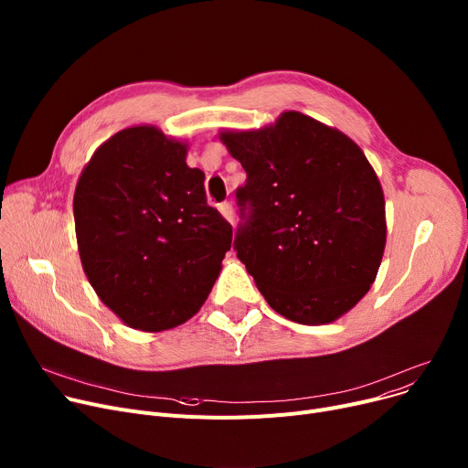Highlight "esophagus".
I'll return each instance as SVG.
<instances>
[{"mask_svg": "<svg viewBox=\"0 0 468 468\" xmlns=\"http://www.w3.org/2000/svg\"><path fill=\"white\" fill-rule=\"evenodd\" d=\"M218 211H221V215L227 218L229 223L234 221V209H232V206L229 202H223L221 206H218Z\"/></svg>", "mask_w": 468, "mask_h": 468, "instance_id": "1", "label": "esophagus"}]
</instances>
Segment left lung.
Here are the masks:
<instances>
[{"label": "left lung", "instance_id": "8db88e82", "mask_svg": "<svg viewBox=\"0 0 468 468\" xmlns=\"http://www.w3.org/2000/svg\"><path fill=\"white\" fill-rule=\"evenodd\" d=\"M221 140L247 174L234 250L270 308L302 324L349 312L386 247V200L365 153L298 112Z\"/></svg>", "mask_w": 468, "mask_h": 468}]
</instances>
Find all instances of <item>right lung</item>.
<instances>
[{
  "label": "right lung",
  "instance_id": "obj_1",
  "mask_svg": "<svg viewBox=\"0 0 468 468\" xmlns=\"http://www.w3.org/2000/svg\"><path fill=\"white\" fill-rule=\"evenodd\" d=\"M186 145L154 126L121 130L82 170L73 215L79 255L103 304L128 326H177L206 302L232 227L207 206Z\"/></svg>",
  "mask_w": 468,
  "mask_h": 468
}]
</instances>
